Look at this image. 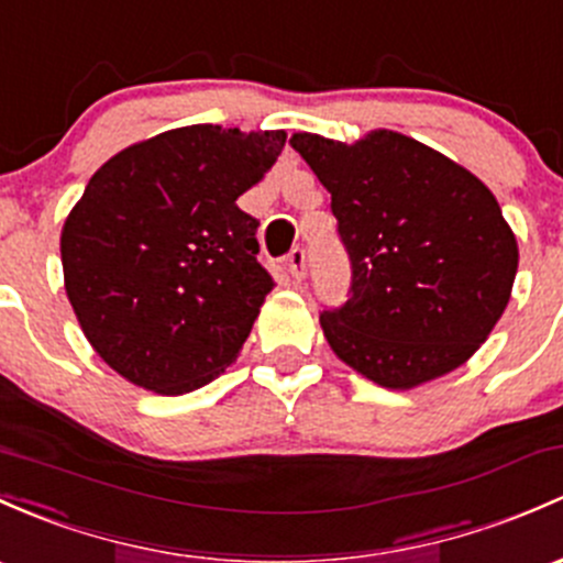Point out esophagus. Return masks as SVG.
<instances>
[{"label": "esophagus", "mask_w": 563, "mask_h": 563, "mask_svg": "<svg viewBox=\"0 0 563 563\" xmlns=\"http://www.w3.org/2000/svg\"><path fill=\"white\" fill-rule=\"evenodd\" d=\"M286 269H288V275H291L294 283H301V277H305V272H307V258H305V251H301V247H294V251L288 253Z\"/></svg>", "instance_id": "34e87169"}]
</instances>
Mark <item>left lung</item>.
<instances>
[{
    "label": "left lung",
    "mask_w": 563,
    "mask_h": 563,
    "mask_svg": "<svg viewBox=\"0 0 563 563\" xmlns=\"http://www.w3.org/2000/svg\"><path fill=\"white\" fill-rule=\"evenodd\" d=\"M288 142L331 194L351 253L353 297L321 316L334 356L390 390L466 364L507 310L518 272L516 232L490 188L390 129Z\"/></svg>",
    "instance_id": "obj_1"
}]
</instances>
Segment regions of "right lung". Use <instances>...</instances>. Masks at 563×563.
Listing matches in <instances>:
<instances>
[{
	"instance_id": "obj_1",
	"label": "right lung",
	"mask_w": 563,
	"mask_h": 563,
	"mask_svg": "<svg viewBox=\"0 0 563 563\" xmlns=\"http://www.w3.org/2000/svg\"><path fill=\"white\" fill-rule=\"evenodd\" d=\"M283 145V129L194 123L123 147L88 180L62 229L64 291L123 380L191 394L240 356L275 280L236 199Z\"/></svg>"
}]
</instances>
